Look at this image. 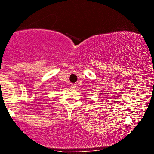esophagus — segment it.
I'll list each match as a JSON object with an SVG mask.
<instances>
[{"label":"esophagus","mask_w":154,"mask_h":154,"mask_svg":"<svg viewBox=\"0 0 154 154\" xmlns=\"http://www.w3.org/2000/svg\"><path fill=\"white\" fill-rule=\"evenodd\" d=\"M76 87H77V86H76V84H72L71 85V88H75Z\"/></svg>","instance_id":"obj_1"}]
</instances>
